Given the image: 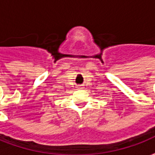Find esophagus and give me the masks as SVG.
<instances>
[{
    "instance_id": "34e87169",
    "label": "esophagus",
    "mask_w": 155,
    "mask_h": 155,
    "mask_svg": "<svg viewBox=\"0 0 155 155\" xmlns=\"http://www.w3.org/2000/svg\"><path fill=\"white\" fill-rule=\"evenodd\" d=\"M78 88H79V89H82V87H81V86H80V87H78Z\"/></svg>"
}]
</instances>
